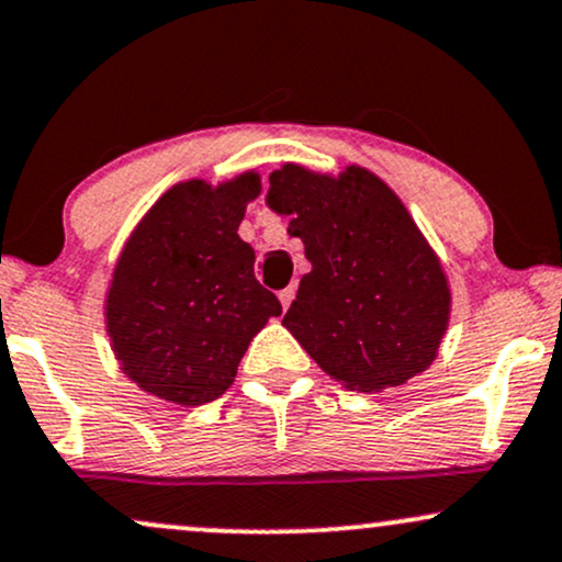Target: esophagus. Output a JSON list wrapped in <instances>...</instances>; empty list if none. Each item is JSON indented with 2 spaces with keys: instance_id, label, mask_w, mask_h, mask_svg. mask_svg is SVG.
Here are the masks:
<instances>
[{
  "instance_id": "obj_1",
  "label": "esophagus",
  "mask_w": 562,
  "mask_h": 562,
  "mask_svg": "<svg viewBox=\"0 0 562 562\" xmlns=\"http://www.w3.org/2000/svg\"><path fill=\"white\" fill-rule=\"evenodd\" d=\"M280 303H282V308H290V303H293V299H295V285H288V288H282L280 293Z\"/></svg>"
}]
</instances>
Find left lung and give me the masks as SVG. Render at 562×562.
I'll list each match as a JSON object with an SVG mask.
<instances>
[{"mask_svg":"<svg viewBox=\"0 0 562 562\" xmlns=\"http://www.w3.org/2000/svg\"><path fill=\"white\" fill-rule=\"evenodd\" d=\"M267 206L288 216L311 272L282 327L342 387L382 392L437 358L452 295L442 261L397 193L361 165L337 175L285 161Z\"/></svg>","mask_w":562,"mask_h":562,"instance_id":"obj_1","label":"left lung"}]
</instances>
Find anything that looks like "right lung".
Wrapping results in <instances>:
<instances>
[{
    "label": "right lung",
    "instance_id": "1",
    "mask_svg": "<svg viewBox=\"0 0 562 562\" xmlns=\"http://www.w3.org/2000/svg\"><path fill=\"white\" fill-rule=\"evenodd\" d=\"M259 193L256 170L216 186L175 182L127 235L104 324L123 374L148 395L182 408L216 401L254 337L282 314L254 277V248L238 235Z\"/></svg>",
    "mask_w": 562,
    "mask_h": 562
}]
</instances>
